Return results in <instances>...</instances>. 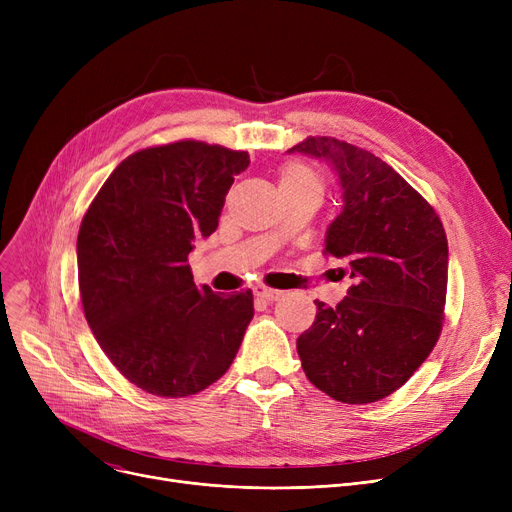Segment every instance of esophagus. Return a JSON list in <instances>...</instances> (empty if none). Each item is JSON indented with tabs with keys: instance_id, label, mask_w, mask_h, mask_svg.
I'll return each mask as SVG.
<instances>
[{
	"instance_id": "1",
	"label": "esophagus",
	"mask_w": 512,
	"mask_h": 512,
	"mask_svg": "<svg viewBox=\"0 0 512 512\" xmlns=\"http://www.w3.org/2000/svg\"><path fill=\"white\" fill-rule=\"evenodd\" d=\"M253 294L257 299H263V301H278L280 297H282V290H274V288H267V286H263V284H259V286H255L253 288Z\"/></svg>"
}]
</instances>
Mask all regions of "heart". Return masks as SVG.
I'll return each instance as SVG.
<instances>
[{
    "mask_svg": "<svg viewBox=\"0 0 512 512\" xmlns=\"http://www.w3.org/2000/svg\"><path fill=\"white\" fill-rule=\"evenodd\" d=\"M303 180H315L313 174L303 168V166H288L284 168L282 172V178H280V186L282 184H292V182H303Z\"/></svg>",
    "mask_w": 512,
    "mask_h": 512,
    "instance_id": "obj_1",
    "label": "heart"
}]
</instances>
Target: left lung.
<instances>
[{
    "instance_id": "1",
    "label": "left lung",
    "mask_w": 512,
    "mask_h": 512,
    "mask_svg": "<svg viewBox=\"0 0 512 512\" xmlns=\"http://www.w3.org/2000/svg\"><path fill=\"white\" fill-rule=\"evenodd\" d=\"M288 153L326 161L342 211L326 230V253L355 280L336 307L315 301L297 351L309 382L346 405L382 400L405 384L438 342L448 242L415 188L373 153L311 137Z\"/></svg>"
}]
</instances>
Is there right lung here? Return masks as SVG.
Segmentation results:
<instances>
[{
    "label": "right lung",
    "instance_id": "add662e5",
    "mask_svg": "<svg viewBox=\"0 0 512 512\" xmlns=\"http://www.w3.org/2000/svg\"><path fill=\"white\" fill-rule=\"evenodd\" d=\"M247 151L180 141L132 153L110 174L76 240L89 326L141 390L180 398L232 365L255 315L253 292L215 294L193 282L188 253L215 232Z\"/></svg>",
    "mask_w": 512,
    "mask_h": 512
}]
</instances>
